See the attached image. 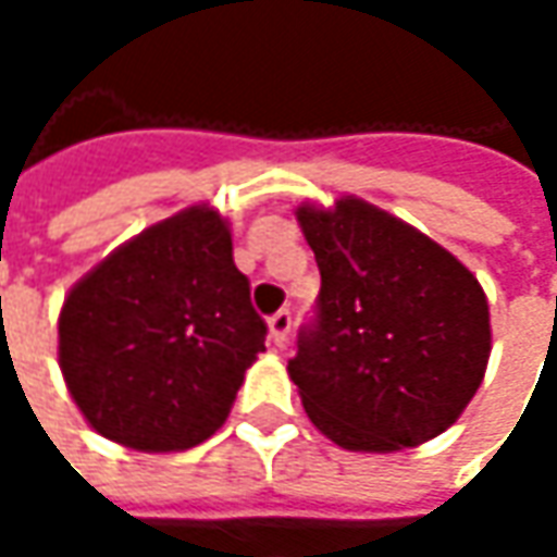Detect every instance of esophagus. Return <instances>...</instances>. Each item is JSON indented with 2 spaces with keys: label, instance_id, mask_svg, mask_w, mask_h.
<instances>
[{
  "label": "esophagus",
  "instance_id": "34e87169",
  "mask_svg": "<svg viewBox=\"0 0 557 557\" xmlns=\"http://www.w3.org/2000/svg\"><path fill=\"white\" fill-rule=\"evenodd\" d=\"M269 334H272V341H275V347H285L288 344V334H290V312L288 310H278L272 319H269Z\"/></svg>",
  "mask_w": 557,
  "mask_h": 557
}]
</instances>
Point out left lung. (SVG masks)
<instances>
[{
	"mask_svg": "<svg viewBox=\"0 0 557 557\" xmlns=\"http://www.w3.org/2000/svg\"><path fill=\"white\" fill-rule=\"evenodd\" d=\"M315 253V319L288 359L304 409L354 453H396L443 434L481 387L490 307L459 260L387 210L341 198L300 203Z\"/></svg>",
	"mask_w": 557,
	"mask_h": 557,
	"instance_id": "left-lung-1",
	"label": "left lung"
}]
</instances>
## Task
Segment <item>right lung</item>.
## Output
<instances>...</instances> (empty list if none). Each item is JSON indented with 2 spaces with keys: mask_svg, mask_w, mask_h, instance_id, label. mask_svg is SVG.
<instances>
[{
  "mask_svg": "<svg viewBox=\"0 0 557 557\" xmlns=\"http://www.w3.org/2000/svg\"><path fill=\"white\" fill-rule=\"evenodd\" d=\"M263 341L228 223L207 203L108 253L58 315V366L79 412L139 453L216 434Z\"/></svg>",
  "mask_w": 557,
  "mask_h": 557,
  "instance_id": "add662e5",
  "label": "right lung"
}]
</instances>
